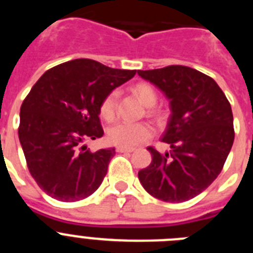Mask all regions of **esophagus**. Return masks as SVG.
<instances>
[{"label": "esophagus", "mask_w": 253, "mask_h": 253, "mask_svg": "<svg viewBox=\"0 0 253 253\" xmlns=\"http://www.w3.org/2000/svg\"><path fill=\"white\" fill-rule=\"evenodd\" d=\"M116 152H119V153H131V152H134V148H125V147H116Z\"/></svg>", "instance_id": "34e87169"}]
</instances>
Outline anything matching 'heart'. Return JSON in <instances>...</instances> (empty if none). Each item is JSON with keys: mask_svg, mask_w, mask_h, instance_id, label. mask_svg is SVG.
I'll list each match as a JSON object with an SVG mask.
<instances>
[{"mask_svg": "<svg viewBox=\"0 0 253 253\" xmlns=\"http://www.w3.org/2000/svg\"><path fill=\"white\" fill-rule=\"evenodd\" d=\"M134 93L137 95L140 102L146 106H153L157 101V93L153 90V87L149 86L148 84H138L134 87ZM116 99H118V92L111 91L101 101L100 114L104 119L110 120L114 118L116 110ZM151 135L152 128L147 123L118 122L111 125L107 130L109 142L111 144H115L118 147H125V148L138 146L148 139Z\"/></svg>", "mask_w": 253, "mask_h": 253, "instance_id": "obj_1", "label": "heart"}]
</instances>
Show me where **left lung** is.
Instances as JSON below:
<instances>
[{
    "mask_svg": "<svg viewBox=\"0 0 253 253\" xmlns=\"http://www.w3.org/2000/svg\"><path fill=\"white\" fill-rule=\"evenodd\" d=\"M169 100L171 116L162 142L171 151L148 147L152 162L138 172L148 194L167 203L195 198L222 171L234 140L233 114L213 78L185 66L138 71Z\"/></svg>",
    "mask_w": 253,
    "mask_h": 253,
    "instance_id": "left-lung-1",
    "label": "left lung"
}]
</instances>
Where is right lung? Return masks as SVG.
<instances>
[{
	"label": "right lung",
	"mask_w": 253,
	"mask_h": 253,
	"mask_svg": "<svg viewBox=\"0 0 253 253\" xmlns=\"http://www.w3.org/2000/svg\"><path fill=\"white\" fill-rule=\"evenodd\" d=\"M92 59L48 69L20 109L19 139L39 187L59 202H77L99 189L115 149L91 152L82 143L104 135L100 105L135 75Z\"/></svg>",
	"instance_id": "add662e5"
}]
</instances>
